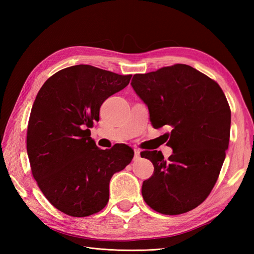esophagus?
<instances>
[{"instance_id":"1","label":"esophagus","mask_w":254,"mask_h":254,"mask_svg":"<svg viewBox=\"0 0 254 254\" xmlns=\"http://www.w3.org/2000/svg\"><path fill=\"white\" fill-rule=\"evenodd\" d=\"M139 159H140V150L134 149V160H139Z\"/></svg>"}]
</instances>
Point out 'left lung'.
I'll list each match as a JSON object with an SVG mask.
<instances>
[{
    "label": "left lung",
    "instance_id": "left-lung-1",
    "mask_svg": "<svg viewBox=\"0 0 254 254\" xmlns=\"http://www.w3.org/2000/svg\"><path fill=\"white\" fill-rule=\"evenodd\" d=\"M135 93L147 105L155 128L165 133L173 155L146 150L155 170L142 186L144 201L165 215L187 213L201 204L216 183L229 146L231 110L224 91L209 76L177 64L135 74Z\"/></svg>",
    "mask_w": 254,
    "mask_h": 254
}]
</instances>
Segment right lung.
I'll use <instances>...</instances> for the list:
<instances>
[{"instance_id": "obj_1", "label": "right lung", "mask_w": 254, "mask_h": 254, "mask_svg": "<svg viewBox=\"0 0 254 254\" xmlns=\"http://www.w3.org/2000/svg\"><path fill=\"white\" fill-rule=\"evenodd\" d=\"M130 78L78 64L52 75L38 92L27 126L30 170L45 198L68 216L102 211L111 177L131 162V147L98 148L89 129L98 122L102 104Z\"/></svg>"}]
</instances>
